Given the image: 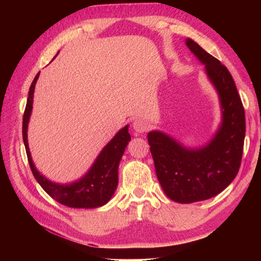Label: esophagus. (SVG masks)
<instances>
[{
    "instance_id": "obj_1",
    "label": "esophagus",
    "mask_w": 261,
    "mask_h": 261,
    "mask_svg": "<svg viewBox=\"0 0 261 261\" xmlns=\"http://www.w3.org/2000/svg\"><path fill=\"white\" fill-rule=\"evenodd\" d=\"M132 126H134V130L138 134H144L148 130V123L143 120V118H137V120L134 121L132 123Z\"/></svg>"
}]
</instances>
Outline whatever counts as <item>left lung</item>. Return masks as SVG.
<instances>
[{
    "instance_id": "1",
    "label": "left lung",
    "mask_w": 261,
    "mask_h": 261,
    "mask_svg": "<svg viewBox=\"0 0 261 261\" xmlns=\"http://www.w3.org/2000/svg\"><path fill=\"white\" fill-rule=\"evenodd\" d=\"M185 43L205 64L206 74L218 91L222 123L205 146L188 148L161 131L147 139L159 182L169 199L180 204L210 199L222 192L240 170L245 138V113L235 82L214 56L187 39Z\"/></svg>"
}]
</instances>
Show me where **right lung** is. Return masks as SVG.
I'll list each match as a JSON object with an SVG mask.
<instances>
[{"instance_id": "right-lung-1", "label": "right lung", "mask_w": 261, "mask_h": 261, "mask_svg": "<svg viewBox=\"0 0 261 261\" xmlns=\"http://www.w3.org/2000/svg\"><path fill=\"white\" fill-rule=\"evenodd\" d=\"M39 74L40 72L35 76L31 84L23 117V140L31 170H32L37 182L41 185V188L53 199L62 205L72 207V208H96V207L103 206L110 200L117 188L118 165H120L127 143L131 140L129 125H125L118 131L114 138L106 145L98 158L95 159L90 170L81 179L70 184L51 182L39 173L35 168L32 158H31L28 143V126L33 108V94Z\"/></svg>"}]
</instances>
